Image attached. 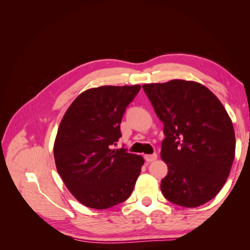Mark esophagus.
I'll return each instance as SVG.
<instances>
[{
    "label": "esophagus",
    "mask_w": 250,
    "mask_h": 250,
    "mask_svg": "<svg viewBox=\"0 0 250 250\" xmlns=\"http://www.w3.org/2000/svg\"><path fill=\"white\" fill-rule=\"evenodd\" d=\"M145 161L148 162V163H151V162H154L157 160V154L156 153H153V154H146L145 156Z\"/></svg>",
    "instance_id": "1"
}]
</instances>
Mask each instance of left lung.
Returning <instances> with one entry per match:
<instances>
[{
    "label": "left lung",
    "mask_w": 250,
    "mask_h": 250,
    "mask_svg": "<svg viewBox=\"0 0 250 250\" xmlns=\"http://www.w3.org/2000/svg\"><path fill=\"white\" fill-rule=\"evenodd\" d=\"M143 89L164 123L165 198L185 208L202 206L220 192L231 169L236 139L229 113L208 87L195 81L150 83Z\"/></svg>",
    "instance_id": "left-lung-1"
}]
</instances>
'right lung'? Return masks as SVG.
<instances>
[{
    "mask_svg": "<svg viewBox=\"0 0 250 250\" xmlns=\"http://www.w3.org/2000/svg\"><path fill=\"white\" fill-rule=\"evenodd\" d=\"M141 85H104L81 93L65 111L54 143L57 172L79 202L105 209L131 195L144 165L141 155L112 149L120 124Z\"/></svg>",
    "mask_w": 250,
    "mask_h": 250,
    "instance_id": "add662e5",
    "label": "right lung"
}]
</instances>
